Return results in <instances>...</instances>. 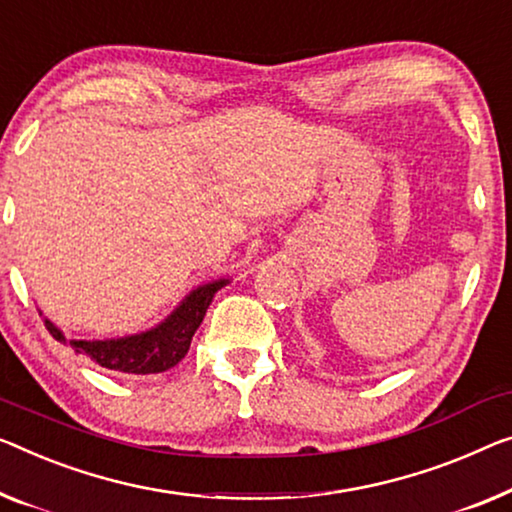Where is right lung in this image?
<instances>
[{"mask_svg": "<svg viewBox=\"0 0 512 512\" xmlns=\"http://www.w3.org/2000/svg\"><path fill=\"white\" fill-rule=\"evenodd\" d=\"M225 285L227 280H218L197 287L156 329L128 335V338L68 342L64 333L57 326H52L48 319H45V329L52 333V338L64 342V345H71L75 354L91 358L101 368L124 372V375H158V372L174 368L188 354L190 340H193L197 326L207 315L213 294Z\"/></svg>", "mask_w": 512, "mask_h": 512, "instance_id": "right-lung-1", "label": "right lung"}]
</instances>
